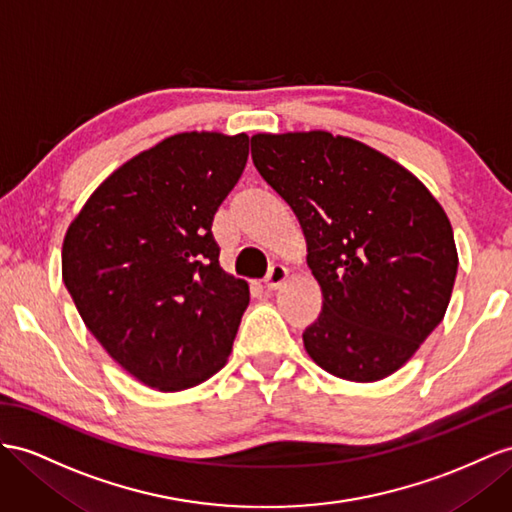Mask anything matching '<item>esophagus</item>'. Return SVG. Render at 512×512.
Returning <instances> with one entry per match:
<instances>
[{"instance_id": "esophagus-1", "label": "esophagus", "mask_w": 512, "mask_h": 512, "mask_svg": "<svg viewBox=\"0 0 512 512\" xmlns=\"http://www.w3.org/2000/svg\"><path fill=\"white\" fill-rule=\"evenodd\" d=\"M287 277H290V270H287L285 266H272L270 268V272H268V277H266V287L268 290H279V287L287 281Z\"/></svg>"}]
</instances>
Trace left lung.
Listing matches in <instances>:
<instances>
[{"instance_id": "1", "label": "left lung", "mask_w": 512, "mask_h": 512, "mask_svg": "<svg viewBox=\"0 0 512 512\" xmlns=\"http://www.w3.org/2000/svg\"><path fill=\"white\" fill-rule=\"evenodd\" d=\"M251 153L296 214L322 290L307 355L355 383L400 370L450 305L458 253L448 214L402 164L355 138L255 134Z\"/></svg>"}]
</instances>
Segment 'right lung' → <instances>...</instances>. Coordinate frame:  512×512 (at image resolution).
<instances>
[{
    "mask_svg": "<svg viewBox=\"0 0 512 512\" xmlns=\"http://www.w3.org/2000/svg\"><path fill=\"white\" fill-rule=\"evenodd\" d=\"M246 160V134L164 138L116 168L64 235L62 279L84 324L147 387H196L231 355L251 292L220 268L212 222Z\"/></svg>",
    "mask_w": 512,
    "mask_h": 512,
    "instance_id": "add662e5",
    "label": "right lung"
}]
</instances>
